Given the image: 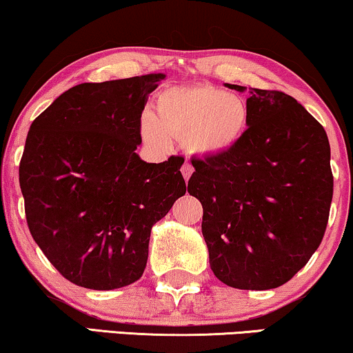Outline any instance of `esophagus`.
I'll return each instance as SVG.
<instances>
[{
    "instance_id": "34e87169",
    "label": "esophagus",
    "mask_w": 353,
    "mask_h": 353,
    "mask_svg": "<svg viewBox=\"0 0 353 353\" xmlns=\"http://www.w3.org/2000/svg\"><path fill=\"white\" fill-rule=\"evenodd\" d=\"M181 173H183V176H185V180L188 181L190 180V176L193 175V167L190 165V163H183V167H181Z\"/></svg>"
}]
</instances>
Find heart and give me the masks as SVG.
<instances>
[{
  "label": "heart",
  "instance_id": "1",
  "mask_svg": "<svg viewBox=\"0 0 353 353\" xmlns=\"http://www.w3.org/2000/svg\"><path fill=\"white\" fill-rule=\"evenodd\" d=\"M155 117L141 118L149 144L167 148L170 137L185 139L186 149L201 157L227 154L240 143L250 125L248 103L216 85L167 87L155 97Z\"/></svg>",
  "mask_w": 353,
  "mask_h": 353
}]
</instances>
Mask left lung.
I'll return each instance as SVG.
<instances>
[{
	"label": "left lung",
	"instance_id": "left-lung-1",
	"mask_svg": "<svg viewBox=\"0 0 353 353\" xmlns=\"http://www.w3.org/2000/svg\"><path fill=\"white\" fill-rule=\"evenodd\" d=\"M246 103L245 136L227 154L191 160L188 193L203 204L214 276L233 288L269 290L290 281L321 245L331 148L321 123L290 95L251 89Z\"/></svg>",
	"mask_w": 353,
	"mask_h": 353
}]
</instances>
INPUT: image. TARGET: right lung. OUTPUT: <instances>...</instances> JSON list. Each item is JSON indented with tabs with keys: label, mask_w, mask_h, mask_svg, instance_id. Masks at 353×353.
Instances as JSON below:
<instances>
[{
	"label": "right lung",
	"mask_w": 353,
	"mask_h": 353,
	"mask_svg": "<svg viewBox=\"0 0 353 353\" xmlns=\"http://www.w3.org/2000/svg\"><path fill=\"white\" fill-rule=\"evenodd\" d=\"M162 72L84 82L32 121L19 163L27 225L68 281L113 290L139 281L150 228L186 193L183 157L148 163L141 115Z\"/></svg>",
	"instance_id": "add662e5"
}]
</instances>
